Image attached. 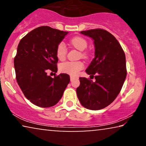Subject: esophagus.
<instances>
[{
	"label": "esophagus",
	"mask_w": 146,
	"mask_h": 146,
	"mask_svg": "<svg viewBox=\"0 0 146 146\" xmlns=\"http://www.w3.org/2000/svg\"><path fill=\"white\" fill-rule=\"evenodd\" d=\"M70 81H72L75 79V77L72 76H70Z\"/></svg>",
	"instance_id": "34e87169"
}]
</instances>
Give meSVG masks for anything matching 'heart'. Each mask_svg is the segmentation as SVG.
<instances>
[{"mask_svg": "<svg viewBox=\"0 0 146 146\" xmlns=\"http://www.w3.org/2000/svg\"><path fill=\"white\" fill-rule=\"evenodd\" d=\"M71 44L76 48L81 51V56L84 58H88L89 57V54L87 51L84 50L88 47V42L86 39L80 36H74L70 40ZM68 52V49L65 43L63 42H60L58 44L56 50V56L60 60H64L66 58ZM84 64L82 61L76 62H66L61 64L60 66V70L64 73L75 76L81 70L84 68Z\"/></svg>", "mask_w": 146, "mask_h": 146, "instance_id": "heart-1", "label": "heart"}]
</instances>
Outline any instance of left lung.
Here are the masks:
<instances>
[{
    "instance_id": "left-lung-1",
    "label": "left lung",
    "mask_w": 146,
    "mask_h": 146,
    "mask_svg": "<svg viewBox=\"0 0 146 146\" xmlns=\"http://www.w3.org/2000/svg\"><path fill=\"white\" fill-rule=\"evenodd\" d=\"M80 33L94 40L95 57L86 72L96 80L80 78L77 96L86 108L98 110L112 103L120 92L127 74L125 53L117 39L106 30Z\"/></svg>"
}]
</instances>
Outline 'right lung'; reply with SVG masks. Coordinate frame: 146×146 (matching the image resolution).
<instances>
[{
	"instance_id": "add662e5",
	"label": "right lung",
	"mask_w": 146,
	"mask_h": 146,
	"mask_svg": "<svg viewBox=\"0 0 146 146\" xmlns=\"http://www.w3.org/2000/svg\"><path fill=\"white\" fill-rule=\"evenodd\" d=\"M68 33L42 26L28 33L18 45L14 59L16 79L25 97L37 106L56 104L70 82L67 74L47 75L48 71L57 72L56 50Z\"/></svg>"
}]
</instances>
